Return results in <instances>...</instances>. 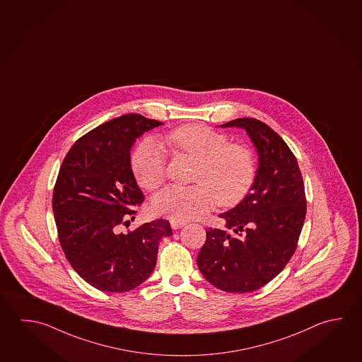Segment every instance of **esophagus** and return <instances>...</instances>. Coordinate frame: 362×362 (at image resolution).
I'll use <instances>...</instances> for the list:
<instances>
[{
  "mask_svg": "<svg viewBox=\"0 0 362 362\" xmlns=\"http://www.w3.org/2000/svg\"><path fill=\"white\" fill-rule=\"evenodd\" d=\"M170 224H171L172 228L173 230H178V228H181V227H184L185 222H182V221H176V219H171L170 221Z\"/></svg>",
  "mask_w": 362,
  "mask_h": 362,
  "instance_id": "34e87169",
  "label": "esophagus"
}]
</instances>
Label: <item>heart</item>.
<instances>
[{"label": "heart", "instance_id": "heart-1", "mask_svg": "<svg viewBox=\"0 0 362 362\" xmlns=\"http://www.w3.org/2000/svg\"><path fill=\"white\" fill-rule=\"evenodd\" d=\"M165 140L173 151L197 159L192 186L172 185L151 200L158 216L187 221L209 211L238 204L257 177V159L247 145L230 143L228 136L209 126L187 124L173 129ZM132 170L139 186L154 190L165 181V151L156 140L139 143L132 156Z\"/></svg>", "mask_w": 362, "mask_h": 362}]
</instances>
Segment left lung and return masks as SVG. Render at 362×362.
<instances>
[{
	"label": "left lung",
	"mask_w": 362,
	"mask_h": 362,
	"mask_svg": "<svg viewBox=\"0 0 362 362\" xmlns=\"http://www.w3.org/2000/svg\"><path fill=\"white\" fill-rule=\"evenodd\" d=\"M221 126L246 130L259 168L247 197L219 216L232 233L208 228L197 267L217 288L252 292L276 278L296 251L306 216L305 185L295 154L267 124L243 117Z\"/></svg>",
	"instance_id": "8db88e82"
}]
</instances>
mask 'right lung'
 Listing matches in <instances>:
<instances>
[{
	"label": "right lung",
	"mask_w": 362,
	"mask_h": 362,
	"mask_svg": "<svg viewBox=\"0 0 362 362\" xmlns=\"http://www.w3.org/2000/svg\"><path fill=\"white\" fill-rule=\"evenodd\" d=\"M162 124L124 115L86 132L64 158L52 197L59 245L73 269L94 288L119 293L138 287L156 267L159 241L172 235L165 219L119 232L144 202L130 149L143 132Z\"/></svg>",
	"instance_id": "right-lung-1"
}]
</instances>
